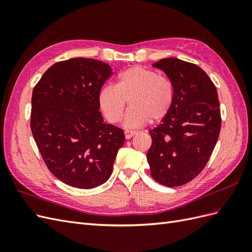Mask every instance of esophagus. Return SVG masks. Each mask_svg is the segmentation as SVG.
Masks as SVG:
<instances>
[{
    "label": "esophagus",
    "instance_id": "esophagus-1",
    "mask_svg": "<svg viewBox=\"0 0 252 252\" xmlns=\"http://www.w3.org/2000/svg\"><path fill=\"white\" fill-rule=\"evenodd\" d=\"M135 134H136V132L133 131V130H125V138H126L127 140L131 139L132 136H134Z\"/></svg>",
    "mask_w": 252,
    "mask_h": 252
}]
</instances>
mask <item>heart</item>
Segmentation results:
<instances>
[{
	"label": "heart",
	"mask_w": 252,
	"mask_h": 252,
	"mask_svg": "<svg viewBox=\"0 0 252 252\" xmlns=\"http://www.w3.org/2000/svg\"><path fill=\"white\" fill-rule=\"evenodd\" d=\"M173 96L169 79L149 68L133 66L119 74L116 86H106L100 91L98 105L110 123H118L129 100L130 108L123 124L139 128L150 120L158 122L164 119L171 108Z\"/></svg>",
	"instance_id": "b5f03b06"
}]
</instances>
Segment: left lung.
Returning <instances> with one entry per match:
<instances>
[{
    "label": "left lung",
    "mask_w": 252,
    "mask_h": 252,
    "mask_svg": "<svg viewBox=\"0 0 252 252\" xmlns=\"http://www.w3.org/2000/svg\"><path fill=\"white\" fill-rule=\"evenodd\" d=\"M170 80L174 96L168 114L149 130L151 177L167 187L184 185L207 164L220 130L215 84L202 68L175 58L152 64Z\"/></svg>",
    "instance_id": "8db88e82"
}]
</instances>
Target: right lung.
I'll use <instances>...</instances> for the list:
<instances>
[{"mask_svg": "<svg viewBox=\"0 0 252 252\" xmlns=\"http://www.w3.org/2000/svg\"><path fill=\"white\" fill-rule=\"evenodd\" d=\"M111 74L101 61L69 59L48 68L33 88L30 128L36 146L51 173L69 186L104 184L124 145V131L98 111V94Z\"/></svg>", "mask_w": 252, "mask_h": 252, "instance_id": "1", "label": "right lung"}]
</instances>
